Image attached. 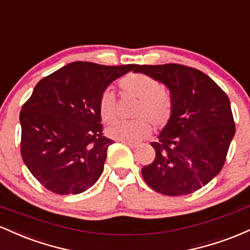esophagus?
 <instances>
[{"instance_id": "1", "label": "esophagus", "mask_w": 250, "mask_h": 250, "mask_svg": "<svg viewBox=\"0 0 250 250\" xmlns=\"http://www.w3.org/2000/svg\"><path fill=\"white\" fill-rule=\"evenodd\" d=\"M122 143H125V145H127L128 147H130L131 149H135L137 147V143H134V142H128V141H122Z\"/></svg>"}]
</instances>
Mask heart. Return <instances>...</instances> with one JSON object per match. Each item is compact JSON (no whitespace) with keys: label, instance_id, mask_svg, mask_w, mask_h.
Masks as SVG:
<instances>
[{"label":"heart","instance_id":"heart-1","mask_svg":"<svg viewBox=\"0 0 250 250\" xmlns=\"http://www.w3.org/2000/svg\"><path fill=\"white\" fill-rule=\"evenodd\" d=\"M119 87L123 95L139 100L133 113L136 120L117 121L109 125L107 128L109 137L120 141H141L150 134V123L159 128L168 122L173 107L171 99L153 77L140 73L128 74L120 80ZM99 113L107 123L116 119V97L110 89L103 91L100 96Z\"/></svg>","mask_w":250,"mask_h":250}]
</instances>
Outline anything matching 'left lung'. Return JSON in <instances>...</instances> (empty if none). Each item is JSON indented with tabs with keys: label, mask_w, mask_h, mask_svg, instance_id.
Listing matches in <instances>:
<instances>
[{
	"label": "left lung",
	"mask_w": 250,
	"mask_h": 250,
	"mask_svg": "<svg viewBox=\"0 0 250 250\" xmlns=\"http://www.w3.org/2000/svg\"><path fill=\"white\" fill-rule=\"evenodd\" d=\"M170 91L171 115L151 142L155 160L142 168L147 185L168 196L191 194L210 182L225 165L235 135L230 102L208 75L182 64L137 65Z\"/></svg>",
	"instance_id": "8db88e82"
}]
</instances>
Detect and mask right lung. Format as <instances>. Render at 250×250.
Masks as SVG:
<instances>
[{"label": "right lung", "instance_id": "right-lung-1", "mask_svg": "<svg viewBox=\"0 0 250 250\" xmlns=\"http://www.w3.org/2000/svg\"><path fill=\"white\" fill-rule=\"evenodd\" d=\"M137 64L73 62L42 79L20 113L21 155L40 183L55 194H80L96 183L107 149L99 99Z\"/></svg>", "mask_w": 250, "mask_h": 250}]
</instances>
